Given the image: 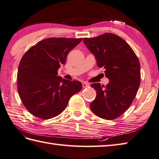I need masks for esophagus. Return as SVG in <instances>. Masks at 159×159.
I'll return each mask as SVG.
<instances>
[{
  "label": "esophagus",
  "mask_w": 159,
  "mask_h": 159,
  "mask_svg": "<svg viewBox=\"0 0 159 159\" xmlns=\"http://www.w3.org/2000/svg\"><path fill=\"white\" fill-rule=\"evenodd\" d=\"M82 85H83V88H88V87L89 86V84H88V83H83Z\"/></svg>",
  "instance_id": "esophagus-1"
}]
</instances>
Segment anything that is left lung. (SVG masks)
I'll list each match as a JSON object with an SVG mask.
<instances>
[{
	"label": "left lung",
	"instance_id": "left-lung-1",
	"mask_svg": "<svg viewBox=\"0 0 159 159\" xmlns=\"http://www.w3.org/2000/svg\"><path fill=\"white\" fill-rule=\"evenodd\" d=\"M83 42L110 80L106 86L92 84L96 96L90 109L101 119H116L129 107L137 94L141 83L139 58L125 40L112 33L85 38Z\"/></svg>",
	"mask_w": 159,
	"mask_h": 159
}]
</instances>
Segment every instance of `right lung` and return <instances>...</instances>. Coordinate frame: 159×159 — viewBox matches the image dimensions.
<instances>
[{
    "label": "right lung",
    "instance_id": "1",
    "mask_svg": "<svg viewBox=\"0 0 159 159\" xmlns=\"http://www.w3.org/2000/svg\"><path fill=\"white\" fill-rule=\"evenodd\" d=\"M82 38H48L40 40L25 53L17 74L20 100L34 116L45 120L58 116L66 108L70 98L79 92L82 84L58 75L67 56Z\"/></svg>",
    "mask_w": 159,
    "mask_h": 159
}]
</instances>
